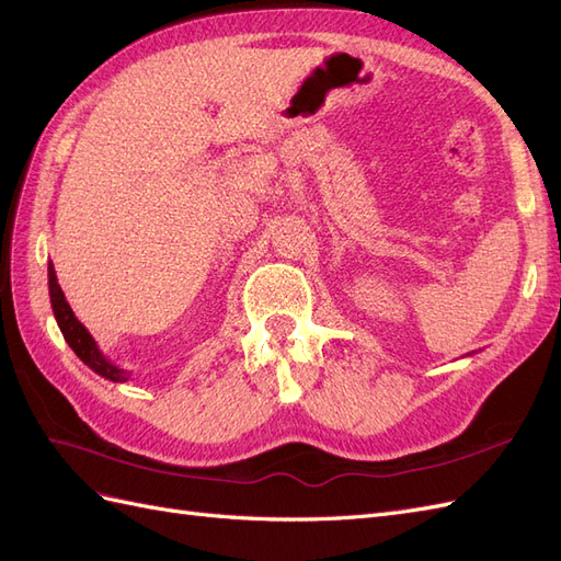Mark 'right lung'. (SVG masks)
<instances>
[{"mask_svg": "<svg viewBox=\"0 0 561 561\" xmlns=\"http://www.w3.org/2000/svg\"><path fill=\"white\" fill-rule=\"evenodd\" d=\"M48 295H50V307H54L58 328L65 336V342L70 344V348L77 353V358L83 365H89L95 375L105 377L114 383H126L133 377V371L114 365L107 355L100 351L93 334L77 320L75 311L70 309V304H67V299H65V293L60 290L58 278H56V268L50 262H48Z\"/></svg>", "mask_w": 561, "mask_h": 561, "instance_id": "1", "label": "right lung"}]
</instances>
